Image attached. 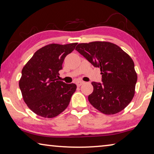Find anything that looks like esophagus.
<instances>
[{
	"label": "esophagus",
	"mask_w": 154,
	"mask_h": 154,
	"mask_svg": "<svg viewBox=\"0 0 154 154\" xmlns=\"http://www.w3.org/2000/svg\"><path fill=\"white\" fill-rule=\"evenodd\" d=\"M83 83H84V82H83V81H78V82H76V84H77V86H81V85H82V84H83Z\"/></svg>",
	"instance_id": "1"
}]
</instances>
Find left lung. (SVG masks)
Instances as JSON below:
<instances>
[{
    "label": "left lung",
    "instance_id": "1",
    "mask_svg": "<svg viewBox=\"0 0 154 154\" xmlns=\"http://www.w3.org/2000/svg\"><path fill=\"white\" fill-rule=\"evenodd\" d=\"M94 67L100 68L102 83L93 82L88 100L106 115L123 110L135 93L137 74L132 59L118 45L106 41L79 43L75 48Z\"/></svg>",
    "mask_w": 154,
    "mask_h": 154
}]
</instances>
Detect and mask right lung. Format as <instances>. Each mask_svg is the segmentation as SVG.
I'll use <instances>...</instances> for the list:
<instances>
[{
	"mask_svg": "<svg viewBox=\"0 0 154 154\" xmlns=\"http://www.w3.org/2000/svg\"><path fill=\"white\" fill-rule=\"evenodd\" d=\"M77 43H51L36 51L23 67L19 86L28 107L38 116L53 118L69 105L77 89L75 83L59 81V71Z\"/></svg>",
	"mask_w": 154,
	"mask_h": 154,
	"instance_id": "1",
	"label": "right lung"
}]
</instances>
